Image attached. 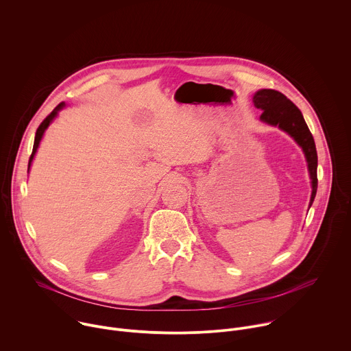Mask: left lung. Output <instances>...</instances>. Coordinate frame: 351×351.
I'll use <instances>...</instances> for the list:
<instances>
[{
	"instance_id": "8db88e82",
	"label": "left lung",
	"mask_w": 351,
	"mask_h": 351,
	"mask_svg": "<svg viewBox=\"0 0 351 351\" xmlns=\"http://www.w3.org/2000/svg\"><path fill=\"white\" fill-rule=\"evenodd\" d=\"M252 101L254 106L262 111V122L271 126H278L302 147L311 180V197L308 203L310 208L317 193V151L314 138L303 119L302 112L282 93L273 89L258 90L254 95Z\"/></svg>"
}]
</instances>
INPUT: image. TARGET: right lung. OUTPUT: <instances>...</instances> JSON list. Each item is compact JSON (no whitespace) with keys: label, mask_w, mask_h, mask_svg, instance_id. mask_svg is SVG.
<instances>
[{"label":"right lung","mask_w":351,"mask_h":351,"mask_svg":"<svg viewBox=\"0 0 351 351\" xmlns=\"http://www.w3.org/2000/svg\"><path fill=\"white\" fill-rule=\"evenodd\" d=\"M66 104L64 103H60L44 121H43V123L38 126V129H37V133H36V138H34V147H33V154H32V156H30V160H29V170H30V166H32V162H33V159H34V155H36V152H37V149H38V145H40V143H41V138H43V136H44V133H45V130L48 129V126L51 125V122L58 117V112L64 107Z\"/></svg>","instance_id":"1"}]
</instances>
